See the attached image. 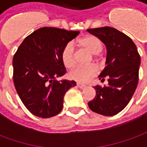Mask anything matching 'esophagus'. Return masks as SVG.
<instances>
[{
	"mask_svg": "<svg viewBox=\"0 0 147 147\" xmlns=\"http://www.w3.org/2000/svg\"><path fill=\"white\" fill-rule=\"evenodd\" d=\"M77 86L80 88V89H83V88H85L86 87V85H84V84H81V83H77Z\"/></svg>",
	"mask_w": 147,
	"mask_h": 147,
	"instance_id": "1",
	"label": "esophagus"
}]
</instances>
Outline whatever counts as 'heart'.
Masks as SVG:
<instances>
[{"label": "heart", "mask_w": 147, "mask_h": 147, "mask_svg": "<svg viewBox=\"0 0 147 147\" xmlns=\"http://www.w3.org/2000/svg\"><path fill=\"white\" fill-rule=\"evenodd\" d=\"M77 43L92 54H98L103 50V42L94 35H87L80 39ZM61 58L65 67L67 68L73 67L75 64V49L71 42H68L63 47ZM98 72V69L95 64H90L89 66H78L69 72V77L79 83H86L96 76Z\"/></svg>", "instance_id": "obj_1"}]
</instances>
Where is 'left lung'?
Instances as JSON below:
<instances>
[{
    "label": "left lung",
    "mask_w": 147,
    "mask_h": 147,
    "mask_svg": "<svg viewBox=\"0 0 147 147\" xmlns=\"http://www.w3.org/2000/svg\"><path fill=\"white\" fill-rule=\"evenodd\" d=\"M105 43L107 49L106 67L99 76L109 84L94 86L96 96L88 102L89 108L104 116H113L128 104L139 81L140 56L129 37L113 27L87 29Z\"/></svg>",
    "instance_id": "8db88e82"
}]
</instances>
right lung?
I'll list each match as a JSON object with an SVG mask.
<instances>
[{"label":"right lung","mask_w":147,"mask_h":147,"mask_svg":"<svg viewBox=\"0 0 147 147\" xmlns=\"http://www.w3.org/2000/svg\"><path fill=\"white\" fill-rule=\"evenodd\" d=\"M80 31L39 28L24 39L13 57V82L25 107L34 116L49 118L63 108L64 96L75 81H57L66 73L61 50Z\"/></svg>","instance_id":"add662e5"}]
</instances>
